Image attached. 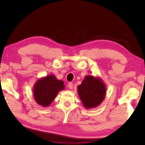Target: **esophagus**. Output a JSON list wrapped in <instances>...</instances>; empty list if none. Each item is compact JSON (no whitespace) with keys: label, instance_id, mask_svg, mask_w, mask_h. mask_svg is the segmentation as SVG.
<instances>
[{"label":"esophagus","instance_id":"34e87169","mask_svg":"<svg viewBox=\"0 0 145 145\" xmlns=\"http://www.w3.org/2000/svg\"><path fill=\"white\" fill-rule=\"evenodd\" d=\"M68 88H69V89H73V84H72V82H70L69 84H68Z\"/></svg>","mask_w":145,"mask_h":145}]
</instances>
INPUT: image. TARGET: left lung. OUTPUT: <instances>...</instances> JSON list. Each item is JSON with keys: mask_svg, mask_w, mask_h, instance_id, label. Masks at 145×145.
I'll list each match as a JSON object with an SVG mask.
<instances>
[{"mask_svg": "<svg viewBox=\"0 0 145 145\" xmlns=\"http://www.w3.org/2000/svg\"><path fill=\"white\" fill-rule=\"evenodd\" d=\"M106 86L99 77L86 75L77 87L78 95L86 109L99 106L106 95Z\"/></svg>", "mask_w": 145, "mask_h": 145, "instance_id": "1", "label": "left lung"}]
</instances>
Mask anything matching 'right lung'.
I'll list each match as a JSON object with an SVG mask.
<instances>
[{
	"instance_id": "add662e5",
	"label": "right lung",
	"mask_w": 145,
	"mask_h": 145,
	"mask_svg": "<svg viewBox=\"0 0 145 145\" xmlns=\"http://www.w3.org/2000/svg\"><path fill=\"white\" fill-rule=\"evenodd\" d=\"M65 88L63 80H58L55 75H48L38 79L34 84V99L38 104L47 107Z\"/></svg>"
}]
</instances>
